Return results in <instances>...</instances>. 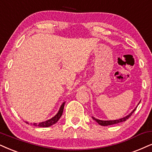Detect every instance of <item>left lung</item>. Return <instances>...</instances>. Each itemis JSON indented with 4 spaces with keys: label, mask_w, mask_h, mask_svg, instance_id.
I'll use <instances>...</instances> for the list:
<instances>
[{
    "label": "left lung",
    "mask_w": 152,
    "mask_h": 152,
    "mask_svg": "<svg viewBox=\"0 0 152 152\" xmlns=\"http://www.w3.org/2000/svg\"><path fill=\"white\" fill-rule=\"evenodd\" d=\"M140 102L138 103V104H139ZM137 104V105H138ZM136 108H137V107H135V109L132 110L131 112L129 114L127 115L126 116L124 117V118H119V119H116V120H110V121H103V120H99V119H97V118H95V117L92 116V118H93V120H95L96 122L99 125H100V126H110V125H114V124H118V123H121V122H124V121H126L127 119L129 118V117L131 116L132 113L134 112V111H135Z\"/></svg>",
    "instance_id": "8db88e82"
}]
</instances>
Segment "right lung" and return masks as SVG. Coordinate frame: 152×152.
Returning <instances> with one entry per match:
<instances>
[{
    "label": "right lung",
    "instance_id": "obj_1",
    "mask_svg": "<svg viewBox=\"0 0 152 152\" xmlns=\"http://www.w3.org/2000/svg\"><path fill=\"white\" fill-rule=\"evenodd\" d=\"M64 104H65V102L62 104L60 108H59V109L58 112L57 113V114L55 115V116L52 117L50 119H48V120L45 121H43V122L39 123V124H36V123H34V126H39V127L47 128V127H50V126H53V125L56 124V123L59 121V119L60 118V117L62 116V113H63V110H64ZM26 124H28V122H26Z\"/></svg>",
    "mask_w": 152,
    "mask_h": 152
}]
</instances>
